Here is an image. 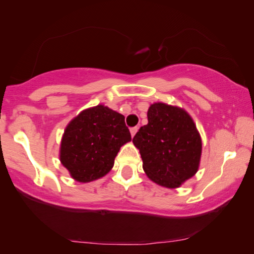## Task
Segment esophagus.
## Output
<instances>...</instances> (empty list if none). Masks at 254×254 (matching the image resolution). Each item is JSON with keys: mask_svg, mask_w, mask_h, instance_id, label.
<instances>
[{"mask_svg": "<svg viewBox=\"0 0 254 254\" xmlns=\"http://www.w3.org/2000/svg\"><path fill=\"white\" fill-rule=\"evenodd\" d=\"M137 129L138 128L137 127H133V128H130V135H131V137L134 136L135 134H136V131H137Z\"/></svg>", "mask_w": 254, "mask_h": 254, "instance_id": "34e87169", "label": "esophagus"}]
</instances>
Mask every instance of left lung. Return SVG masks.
Segmentation results:
<instances>
[{
    "instance_id": "left-lung-1",
    "label": "left lung",
    "mask_w": 254,
    "mask_h": 254,
    "mask_svg": "<svg viewBox=\"0 0 254 254\" xmlns=\"http://www.w3.org/2000/svg\"><path fill=\"white\" fill-rule=\"evenodd\" d=\"M148 124L133 143L140 150L148 178L166 189H178L199 170L202 141L192 117L165 103L148 109Z\"/></svg>"
}]
</instances>
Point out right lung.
Returning a JSON list of instances; mask_svg holds the SVG:
<instances>
[{"instance_id":"right-lung-1","label":"right lung","mask_w":254,"mask_h":254,"mask_svg":"<svg viewBox=\"0 0 254 254\" xmlns=\"http://www.w3.org/2000/svg\"><path fill=\"white\" fill-rule=\"evenodd\" d=\"M129 141L123 114L99 104L83 110L67 125L60 162L76 182H93L111 171L120 148Z\"/></svg>"}]
</instances>
